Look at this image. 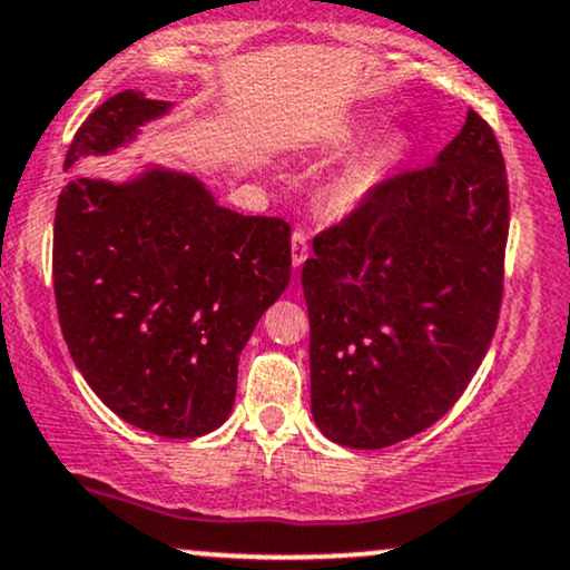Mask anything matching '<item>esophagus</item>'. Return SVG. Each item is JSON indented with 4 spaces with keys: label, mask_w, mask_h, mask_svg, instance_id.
Returning <instances> with one entry per match:
<instances>
[{
    "label": "esophagus",
    "mask_w": 570,
    "mask_h": 570,
    "mask_svg": "<svg viewBox=\"0 0 570 570\" xmlns=\"http://www.w3.org/2000/svg\"><path fill=\"white\" fill-rule=\"evenodd\" d=\"M307 254H311V244H307V233L303 227H297V230L292 233V265L294 267H303V263L307 259Z\"/></svg>",
    "instance_id": "esophagus-1"
}]
</instances>
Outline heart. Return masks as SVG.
I'll use <instances>...</instances> for the list:
<instances>
[{
	"mask_svg": "<svg viewBox=\"0 0 570 570\" xmlns=\"http://www.w3.org/2000/svg\"><path fill=\"white\" fill-rule=\"evenodd\" d=\"M399 149H402V141L389 139L375 153L348 163L335 176H330L322 193H318L322 212L330 214V217H348L351 212H356L381 185L385 168L396 160Z\"/></svg>",
	"mask_w": 570,
	"mask_h": 570,
	"instance_id": "obj_1",
	"label": "heart"
}]
</instances>
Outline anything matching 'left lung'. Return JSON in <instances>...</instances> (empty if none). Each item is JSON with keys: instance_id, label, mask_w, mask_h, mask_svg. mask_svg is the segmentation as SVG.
Returning a JSON list of instances; mask_svg holds the SVG:
<instances>
[{"instance_id": "obj_1", "label": "left lung", "mask_w": 570, "mask_h": 570, "mask_svg": "<svg viewBox=\"0 0 570 570\" xmlns=\"http://www.w3.org/2000/svg\"><path fill=\"white\" fill-rule=\"evenodd\" d=\"M509 187L493 130L461 134L313 238L303 265L311 410L332 442L381 450L458 402L499 324Z\"/></svg>"}]
</instances>
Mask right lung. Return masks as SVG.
I'll list each match as a JSON object with an SVG mask.
<instances>
[{"instance_id": "1", "label": "right lung", "mask_w": 570, "mask_h": 570, "mask_svg": "<svg viewBox=\"0 0 570 570\" xmlns=\"http://www.w3.org/2000/svg\"><path fill=\"white\" fill-rule=\"evenodd\" d=\"M168 101L122 90L88 115L71 168L134 141ZM292 227L222 208L200 179L75 176L58 195L53 286L77 370L130 426L193 440L230 415L238 356L292 276Z\"/></svg>"}]
</instances>
